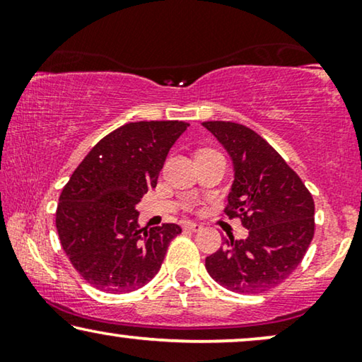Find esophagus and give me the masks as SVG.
<instances>
[{"mask_svg": "<svg viewBox=\"0 0 362 362\" xmlns=\"http://www.w3.org/2000/svg\"><path fill=\"white\" fill-rule=\"evenodd\" d=\"M185 229L191 230V232H199L202 229L201 224H197V222H186L185 224Z\"/></svg>", "mask_w": 362, "mask_h": 362, "instance_id": "obj_1", "label": "esophagus"}]
</instances>
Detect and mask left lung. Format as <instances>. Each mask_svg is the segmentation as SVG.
Returning a JSON list of instances; mask_svg holds the SVG:
<instances>
[{
	"label": "left lung",
	"instance_id": "left-lung-1",
	"mask_svg": "<svg viewBox=\"0 0 362 362\" xmlns=\"http://www.w3.org/2000/svg\"><path fill=\"white\" fill-rule=\"evenodd\" d=\"M229 153L234 182L224 212L240 217L247 239L229 235L206 270L237 293H264L295 272L315 234V202L300 176L254 130L234 122H204Z\"/></svg>",
	"mask_w": 362,
	"mask_h": 362
}]
</instances>
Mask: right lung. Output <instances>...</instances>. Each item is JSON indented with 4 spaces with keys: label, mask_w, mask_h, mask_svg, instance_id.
<instances>
[{
    "label": "right lung",
    "mask_w": 362,
    "mask_h": 362,
    "mask_svg": "<svg viewBox=\"0 0 362 362\" xmlns=\"http://www.w3.org/2000/svg\"><path fill=\"white\" fill-rule=\"evenodd\" d=\"M189 123L133 122L103 136L61 192L56 227L61 245L83 280L108 293L145 286L161 269L181 227L140 229L136 204Z\"/></svg>",
    "instance_id": "right-lung-1"
}]
</instances>
